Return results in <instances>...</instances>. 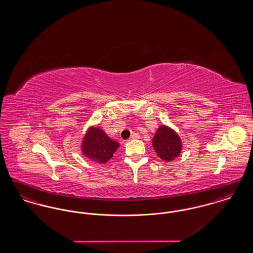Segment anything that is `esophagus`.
Listing matches in <instances>:
<instances>
[{"label": "esophagus", "mask_w": 253, "mask_h": 253, "mask_svg": "<svg viewBox=\"0 0 253 253\" xmlns=\"http://www.w3.org/2000/svg\"><path fill=\"white\" fill-rule=\"evenodd\" d=\"M138 138H139V134L136 133V132L132 133V135H131V137H130V139H138Z\"/></svg>", "instance_id": "1"}]
</instances>
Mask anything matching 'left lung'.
Wrapping results in <instances>:
<instances>
[{"mask_svg":"<svg viewBox=\"0 0 253 253\" xmlns=\"http://www.w3.org/2000/svg\"><path fill=\"white\" fill-rule=\"evenodd\" d=\"M153 147L162 160L170 161L180 155L182 142L179 135L165 125L157 129L153 138Z\"/></svg>","mask_w":253,"mask_h":253,"instance_id":"8db88e82","label":"left lung"}]
</instances>
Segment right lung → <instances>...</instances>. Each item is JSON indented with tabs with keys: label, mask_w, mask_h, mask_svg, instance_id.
Returning a JSON list of instances; mask_svg holds the SVG:
<instances>
[{
	"label": "right lung",
	"mask_w": 253,
	"mask_h": 253,
	"mask_svg": "<svg viewBox=\"0 0 253 253\" xmlns=\"http://www.w3.org/2000/svg\"><path fill=\"white\" fill-rule=\"evenodd\" d=\"M120 143L111 139L105 132L97 127H90L85 133L82 151L90 160L104 164L113 157Z\"/></svg>",
	"instance_id": "obj_1"
}]
</instances>
